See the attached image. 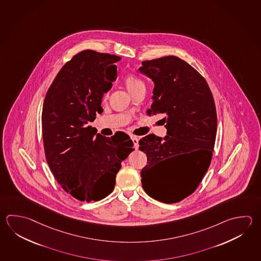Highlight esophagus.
Returning a JSON list of instances; mask_svg holds the SVG:
<instances>
[{"mask_svg": "<svg viewBox=\"0 0 261 261\" xmlns=\"http://www.w3.org/2000/svg\"><path fill=\"white\" fill-rule=\"evenodd\" d=\"M131 140L133 141L134 143V147L136 149H138V138L137 137H135V136H131Z\"/></svg>", "mask_w": 261, "mask_h": 261, "instance_id": "1", "label": "esophagus"}]
</instances>
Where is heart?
I'll return each mask as SVG.
<instances>
[{
    "label": "heart",
    "mask_w": 261,
    "mask_h": 261,
    "mask_svg": "<svg viewBox=\"0 0 261 261\" xmlns=\"http://www.w3.org/2000/svg\"><path fill=\"white\" fill-rule=\"evenodd\" d=\"M124 85L126 87L129 93L131 95H134L135 93H137L140 90L143 89H146V85L145 82L143 81L142 79H139L137 75L135 74H127L125 77H124Z\"/></svg>",
    "instance_id": "b5f03b06"
}]
</instances>
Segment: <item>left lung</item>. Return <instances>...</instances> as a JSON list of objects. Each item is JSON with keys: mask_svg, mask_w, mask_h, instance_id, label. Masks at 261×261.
<instances>
[{"mask_svg": "<svg viewBox=\"0 0 261 261\" xmlns=\"http://www.w3.org/2000/svg\"><path fill=\"white\" fill-rule=\"evenodd\" d=\"M138 71L154 83L148 113H163L167 129L164 138L148 135L139 140L148 158L140 172L142 187L159 201L176 203L194 193L210 167L217 132L214 99L205 79L176 56L145 61ZM184 154L190 163L187 173L166 178L168 161Z\"/></svg>", "mask_w": 261, "mask_h": 261, "instance_id": "obj_1", "label": "left lung"}]
</instances>
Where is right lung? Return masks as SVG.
<instances>
[{"mask_svg": "<svg viewBox=\"0 0 261 261\" xmlns=\"http://www.w3.org/2000/svg\"><path fill=\"white\" fill-rule=\"evenodd\" d=\"M121 57L87 49L60 70L45 97L42 137L50 171L65 192L80 201H98L113 192L121 163L133 151L88 125L103 112V94L117 77Z\"/></svg>", "mask_w": 261, "mask_h": 261, "instance_id": "obj_1", "label": "right lung"}]
</instances>
